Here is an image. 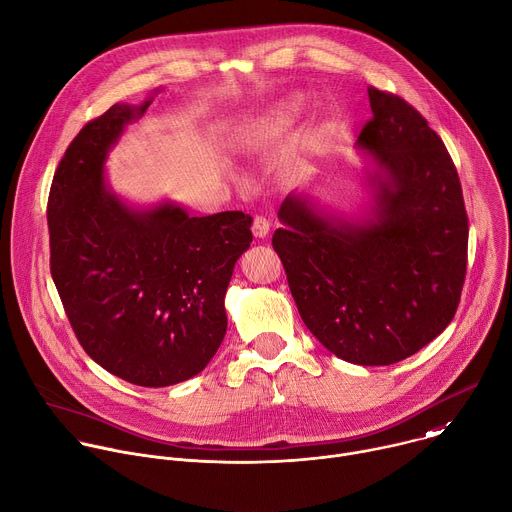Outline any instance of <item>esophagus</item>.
<instances>
[{
	"label": "esophagus",
	"instance_id": "34e87169",
	"mask_svg": "<svg viewBox=\"0 0 512 512\" xmlns=\"http://www.w3.org/2000/svg\"><path fill=\"white\" fill-rule=\"evenodd\" d=\"M269 227H271V223H269V219H265L263 215H255L253 217V235L257 237V239H263V237H267L269 235Z\"/></svg>",
	"mask_w": 512,
	"mask_h": 512
}]
</instances>
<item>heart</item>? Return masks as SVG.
Here are the masks:
<instances>
[{"mask_svg":"<svg viewBox=\"0 0 512 512\" xmlns=\"http://www.w3.org/2000/svg\"><path fill=\"white\" fill-rule=\"evenodd\" d=\"M301 106H303V100L299 96H291L283 102H279L271 112L269 116L261 122V128L269 134H277L281 130H285L301 112Z\"/></svg>","mask_w":512,"mask_h":512,"instance_id":"heart-1","label":"heart"}]
</instances>
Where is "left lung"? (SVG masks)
<instances>
[{"label": "left lung", "mask_w": 512, "mask_h": 512, "mask_svg": "<svg viewBox=\"0 0 512 512\" xmlns=\"http://www.w3.org/2000/svg\"><path fill=\"white\" fill-rule=\"evenodd\" d=\"M358 144L378 170L374 217L331 223L289 195L273 235L307 329L337 358L390 366L452 321L466 277L468 217L456 166L426 118L368 88Z\"/></svg>", "instance_id": "left-lung-1"}]
</instances>
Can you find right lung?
Masks as SVG:
<instances>
[{
    "mask_svg": "<svg viewBox=\"0 0 512 512\" xmlns=\"http://www.w3.org/2000/svg\"><path fill=\"white\" fill-rule=\"evenodd\" d=\"M148 106H110L66 148L48 197L50 271L84 352L130 384L164 388L217 354L253 219L189 217L170 203L134 211L106 189L110 146Z\"/></svg>",
    "mask_w": 512,
    "mask_h": 512,
    "instance_id": "right-lung-1",
    "label": "right lung"
}]
</instances>
